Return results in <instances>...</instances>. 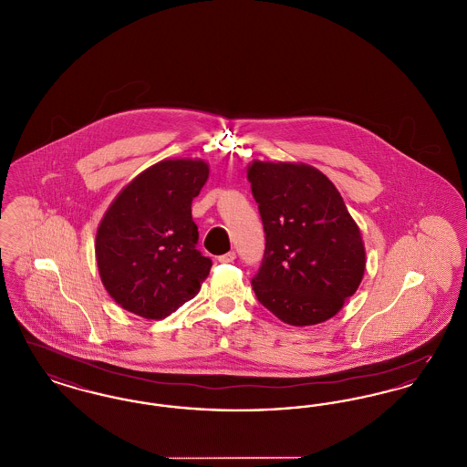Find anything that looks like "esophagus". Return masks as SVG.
<instances>
[{"instance_id": "obj_1", "label": "esophagus", "mask_w": 467, "mask_h": 467, "mask_svg": "<svg viewBox=\"0 0 467 467\" xmlns=\"http://www.w3.org/2000/svg\"><path fill=\"white\" fill-rule=\"evenodd\" d=\"M236 259V254L231 250V252H227V254H223V255H219V263H233Z\"/></svg>"}]
</instances>
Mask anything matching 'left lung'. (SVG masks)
Returning a JSON list of instances; mask_svg holds the SVG:
<instances>
[{"label": "left lung", "instance_id": "8db88e82", "mask_svg": "<svg viewBox=\"0 0 467 467\" xmlns=\"http://www.w3.org/2000/svg\"><path fill=\"white\" fill-rule=\"evenodd\" d=\"M265 225V255L252 287L290 326H313L341 310L366 267L360 231L333 182L306 164L248 168Z\"/></svg>", "mask_w": 467, "mask_h": 467}]
</instances>
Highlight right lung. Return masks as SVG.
I'll return each mask as SVG.
<instances>
[{"mask_svg":"<svg viewBox=\"0 0 467 467\" xmlns=\"http://www.w3.org/2000/svg\"><path fill=\"white\" fill-rule=\"evenodd\" d=\"M206 178L202 161H161L111 202L98 227L96 259L124 310L166 318L200 292L212 259L198 250L191 206Z\"/></svg>","mask_w":467,"mask_h":467,"instance_id":"right-lung-1","label":"right lung"}]
</instances>
